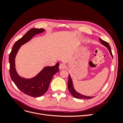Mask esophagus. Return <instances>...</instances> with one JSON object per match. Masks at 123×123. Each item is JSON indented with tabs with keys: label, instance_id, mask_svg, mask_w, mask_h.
<instances>
[{
	"label": "esophagus",
	"instance_id": "esophagus-1",
	"mask_svg": "<svg viewBox=\"0 0 123 123\" xmlns=\"http://www.w3.org/2000/svg\"><path fill=\"white\" fill-rule=\"evenodd\" d=\"M66 67V65L64 64H61L60 65H59V69H60L61 70H62V69H65Z\"/></svg>",
	"mask_w": 123,
	"mask_h": 123
}]
</instances>
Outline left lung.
<instances>
[{"mask_svg":"<svg viewBox=\"0 0 123 123\" xmlns=\"http://www.w3.org/2000/svg\"><path fill=\"white\" fill-rule=\"evenodd\" d=\"M99 40L101 43L102 44H103L104 46H105L109 50V52L111 55V56L113 58V55L112 54V51H111V48L109 45V44L107 42H105V41L103 40L101 38H99ZM68 88L69 92H70V93L73 96H74V98H79V99H90L92 98H93L94 97H91V96H85L82 94H81L77 92L73 88V83H72V80L71 79V77L70 75L69 74V80H68Z\"/></svg>","mask_w":123,"mask_h":123,"instance_id":"1","label":"left lung"}]
</instances>
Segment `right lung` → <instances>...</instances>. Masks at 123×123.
I'll return each mask as SVG.
<instances>
[{
	"label": "right lung",
	"mask_w": 123,
	"mask_h": 123,
	"mask_svg": "<svg viewBox=\"0 0 123 123\" xmlns=\"http://www.w3.org/2000/svg\"><path fill=\"white\" fill-rule=\"evenodd\" d=\"M44 31L43 29L32 28L30 30L14 43L9 55L10 74L11 79L21 91L32 97H39L47 91L53 75L59 71V63H57L54 66L46 67L35 77L26 79L19 76L17 74L15 67V58L21 46L27 43L33 36Z\"/></svg>",
	"instance_id": "right-lung-1"
}]
</instances>
